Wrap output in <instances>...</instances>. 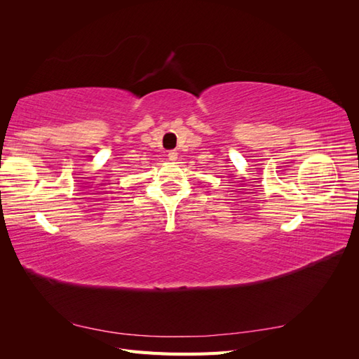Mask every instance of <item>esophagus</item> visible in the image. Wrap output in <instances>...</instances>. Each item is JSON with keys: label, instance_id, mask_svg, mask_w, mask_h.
Segmentation results:
<instances>
[{"label": "esophagus", "instance_id": "34e87169", "mask_svg": "<svg viewBox=\"0 0 359 359\" xmlns=\"http://www.w3.org/2000/svg\"><path fill=\"white\" fill-rule=\"evenodd\" d=\"M168 158H169L170 161H175V160L178 158V153H177V151H169V153H168Z\"/></svg>", "mask_w": 359, "mask_h": 359}]
</instances>
